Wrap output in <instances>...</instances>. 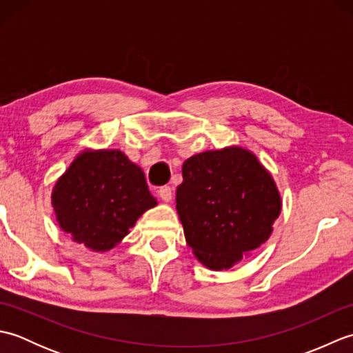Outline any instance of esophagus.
<instances>
[{"instance_id": "obj_1", "label": "esophagus", "mask_w": 353, "mask_h": 353, "mask_svg": "<svg viewBox=\"0 0 353 353\" xmlns=\"http://www.w3.org/2000/svg\"><path fill=\"white\" fill-rule=\"evenodd\" d=\"M157 194H159V197L162 199V201H165V203H168V201H171L172 199V190L170 186H162V188L157 191Z\"/></svg>"}]
</instances>
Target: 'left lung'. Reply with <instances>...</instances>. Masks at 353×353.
Wrapping results in <instances>:
<instances>
[{
    "instance_id": "left-lung-1",
    "label": "left lung",
    "mask_w": 353,
    "mask_h": 353,
    "mask_svg": "<svg viewBox=\"0 0 353 353\" xmlns=\"http://www.w3.org/2000/svg\"><path fill=\"white\" fill-rule=\"evenodd\" d=\"M176 209L196 258L214 272L229 270L264 244L281 214L273 176L250 150L232 145L183 162Z\"/></svg>"
}]
</instances>
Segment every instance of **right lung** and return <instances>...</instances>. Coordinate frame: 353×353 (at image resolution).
Instances as JSON below:
<instances>
[{
	"instance_id": "add662e5",
	"label": "right lung",
	"mask_w": 353,
	"mask_h": 353,
	"mask_svg": "<svg viewBox=\"0 0 353 353\" xmlns=\"http://www.w3.org/2000/svg\"><path fill=\"white\" fill-rule=\"evenodd\" d=\"M51 205L59 228L74 243L104 253L121 243L157 200L144 171L121 150L86 148L52 186Z\"/></svg>"
}]
</instances>
